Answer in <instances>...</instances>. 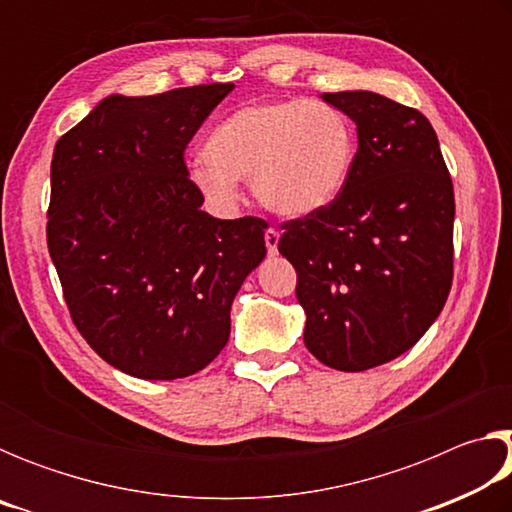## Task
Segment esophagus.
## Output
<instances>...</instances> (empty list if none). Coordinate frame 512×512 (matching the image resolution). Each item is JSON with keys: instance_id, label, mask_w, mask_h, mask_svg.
<instances>
[{"instance_id": "obj_1", "label": "esophagus", "mask_w": 512, "mask_h": 512, "mask_svg": "<svg viewBox=\"0 0 512 512\" xmlns=\"http://www.w3.org/2000/svg\"><path fill=\"white\" fill-rule=\"evenodd\" d=\"M264 241H266L268 255L275 257V255H277V244H280V232H277L275 228H268V230L264 232Z\"/></svg>"}]
</instances>
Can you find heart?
Wrapping results in <instances>:
<instances>
[{"label":"heart","mask_w":512,"mask_h":512,"mask_svg":"<svg viewBox=\"0 0 512 512\" xmlns=\"http://www.w3.org/2000/svg\"><path fill=\"white\" fill-rule=\"evenodd\" d=\"M357 135L339 108L305 99L250 103L225 117L189 164V180L216 210L239 201V180L273 214L323 210L348 183Z\"/></svg>","instance_id":"heart-1"}]
</instances>
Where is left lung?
<instances>
[{
    "label": "left lung",
    "mask_w": 512,
    "mask_h": 512,
    "mask_svg": "<svg viewBox=\"0 0 512 512\" xmlns=\"http://www.w3.org/2000/svg\"><path fill=\"white\" fill-rule=\"evenodd\" d=\"M357 124L343 192L282 225L277 250L298 273L305 345L361 372L400 357L443 311L454 277V187L436 131L375 92H325Z\"/></svg>",
    "instance_id": "8db88e82"
}]
</instances>
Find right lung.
<instances>
[{"label": "right lung", "instance_id": "1", "mask_svg": "<svg viewBox=\"0 0 512 512\" xmlns=\"http://www.w3.org/2000/svg\"><path fill=\"white\" fill-rule=\"evenodd\" d=\"M235 85L103 99L56 142L47 246L69 316L110 366L140 379L203 370L266 257V221L201 210L185 149Z\"/></svg>", "mask_w": 512, "mask_h": 512}]
</instances>
